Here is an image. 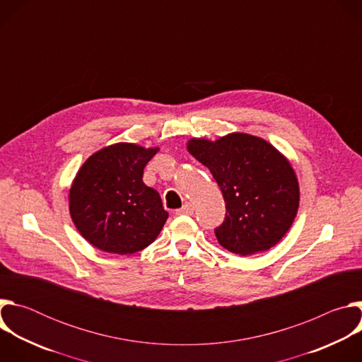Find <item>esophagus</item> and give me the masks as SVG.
<instances>
[{
    "label": "esophagus",
    "instance_id": "esophagus-1",
    "mask_svg": "<svg viewBox=\"0 0 362 362\" xmlns=\"http://www.w3.org/2000/svg\"><path fill=\"white\" fill-rule=\"evenodd\" d=\"M176 215H193V204L192 203H185L180 209L176 211Z\"/></svg>",
    "mask_w": 362,
    "mask_h": 362
}]
</instances>
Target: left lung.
<instances>
[{"mask_svg": "<svg viewBox=\"0 0 362 362\" xmlns=\"http://www.w3.org/2000/svg\"><path fill=\"white\" fill-rule=\"evenodd\" d=\"M187 151L208 168L226 202L218 242L239 256L275 246L298 214L299 183L285 154L262 137L229 133L216 140L193 137Z\"/></svg>", "mask_w": 362, "mask_h": 362, "instance_id": "obj_1", "label": "left lung"}]
</instances>
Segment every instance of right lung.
<instances>
[{
	"mask_svg": "<svg viewBox=\"0 0 362 362\" xmlns=\"http://www.w3.org/2000/svg\"><path fill=\"white\" fill-rule=\"evenodd\" d=\"M158 151L122 141L97 150L83 163L70 187L69 209L88 243L130 255L159 236L169 214L160 194L143 182V169Z\"/></svg>",
	"mask_w": 362,
	"mask_h": 362,
	"instance_id": "obj_1",
	"label": "right lung"
}]
</instances>
